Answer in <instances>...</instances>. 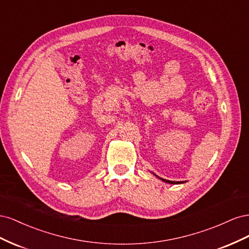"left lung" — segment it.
I'll return each mask as SVG.
<instances>
[{
  "instance_id": "8db88e82",
  "label": "left lung",
  "mask_w": 249,
  "mask_h": 249,
  "mask_svg": "<svg viewBox=\"0 0 249 249\" xmlns=\"http://www.w3.org/2000/svg\"><path fill=\"white\" fill-rule=\"evenodd\" d=\"M154 176H156L158 178H160L161 180H163V182H165V183H168V184H173V185H178V184H184V183H186V180H182V182H175V180H169V179H165V178H159L158 177L157 175H155V173H153Z\"/></svg>"
}]
</instances>
